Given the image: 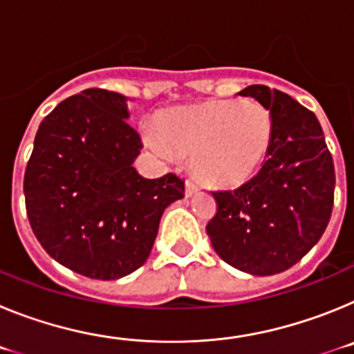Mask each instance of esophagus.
<instances>
[{
    "mask_svg": "<svg viewBox=\"0 0 354 354\" xmlns=\"http://www.w3.org/2000/svg\"><path fill=\"white\" fill-rule=\"evenodd\" d=\"M198 189H200V184L198 183H195V180H193V179H187L186 180V196L195 195V193L198 192Z\"/></svg>",
    "mask_w": 354,
    "mask_h": 354,
    "instance_id": "obj_1",
    "label": "esophagus"
}]
</instances>
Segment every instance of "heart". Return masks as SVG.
<instances>
[{"mask_svg": "<svg viewBox=\"0 0 354 354\" xmlns=\"http://www.w3.org/2000/svg\"><path fill=\"white\" fill-rule=\"evenodd\" d=\"M147 140L159 152L192 158L196 177L216 187L248 183L270 156L273 117L255 101L220 99L158 115Z\"/></svg>", "mask_w": 354, "mask_h": 354, "instance_id": "obj_1", "label": "heart"}]
</instances>
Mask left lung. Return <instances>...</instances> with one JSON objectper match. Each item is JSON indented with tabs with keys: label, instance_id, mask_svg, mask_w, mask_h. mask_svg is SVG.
<instances>
[{
	"label": "left lung",
	"instance_id": "8db88e82",
	"mask_svg": "<svg viewBox=\"0 0 354 354\" xmlns=\"http://www.w3.org/2000/svg\"><path fill=\"white\" fill-rule=\"evenodd\" d=\"M239 95L270 109L273 143L252 180L234 192H212L216 214L205 230L227 264L270 277L301 261L324 234L333 209L335 168L310 109L264 84L246 86Z\"/></svg>",
	"mask_w": 354,
	"mask_h": 354
}]
</instances>
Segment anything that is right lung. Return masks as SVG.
Masks as SVG:
<instances>
[{
  "label": "right lung",
  "mask_w": 354,
  "mask_h": 354,
  "mask_svg": "<svg viewBox=\"0 0 354 354\" xmlns=\"http://www.w3.org/2000/svg\"><path fill=\"white\" fill-rule=\"evenodd\" d=\"M126 97L83 90L40 122L24 171L31 230L76 273L117 280L145 264L162 211L184 196L175 174L145 179L133 167L143 147Z\"/></svg>",
  "instance_id": "1"
}]
</instances>
